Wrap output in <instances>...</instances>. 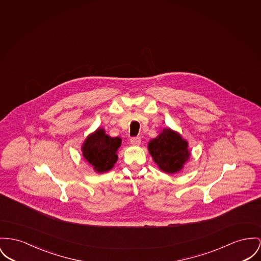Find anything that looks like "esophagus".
Returning a JSON list of instances; mask_svg holds the SVG:
<instances>
[{
  "mask_svg": "<svg viewBox=\"0 0 261 261\" xmlns=\"http://www.w3.org/2000/svg\"><path fill=\"white\" fill-rule=\"evenodd\" d=\"M140 142H141V139L139 137H137V138H132L130 139V143L132 144H134V145H139L140 144Z\"/></svg>",
  "mask_w": 261,
  "mask_h": 261,
  "instance_id": "esophagus-1",
  "label": "esophagus"
}]
</instances>
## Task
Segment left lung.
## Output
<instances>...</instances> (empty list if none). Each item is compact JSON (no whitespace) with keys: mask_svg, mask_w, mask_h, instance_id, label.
I'll use <instances>...</instances> for the list:
<instances>
[{"mask_svg":"<svg viewBox=\"0 0 261 261\" xmlns=\"http://www.w3.org/2000/svg\"><path fill=\"white\" fill-rule=\"evenodd\" d=\"M147 148L158 168L164 173L180 172L191 156L188 141L170 127L163 128L155 139H150Z\"/></svg>","mask_w":261,"mask_h":261,"instance_id":"1","label":"left lung"}]
</instances>
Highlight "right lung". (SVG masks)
Returning a JSON list of instances; mask_svg holds the SVG:
<instances>
[{
  "instance_id": "1",
  "label": "right lung",
  "mask_w": 261,
  "mask_h": 261,
  "mask_svg": "<svg viewBox=\"0 0 261 261\" xmlns=\"http://www.w3.org/2000/svg\"><path fill=\"white\" fill-rule=\"evenodd\" d=\"M122 139L112 138L103 127H98L90 134L82 143V155L97 173H105L113 169L118 161V151Z\"/></svg>"
}]
</instances>
